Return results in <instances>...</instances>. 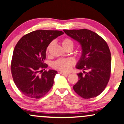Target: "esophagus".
I'll use <instances>...</instances> for the list:
<instances>
[{
	"mask_svg": "<svg viewBox=\"0 0 124 124\" xmlns=\"http://www.w3.org/2000/svg\"><path fill=\"white\" fill-rule=\"evenodd\" d=\"M60 73L61 74H62V75H65V76H69L70 74L69 73H65V72H62V71H61L60 72Z\"/></svg>",
	"mask_w": 124,
	"mask_h": 124,
	"instance_id": "esophagus-1",
	"label": "esophagus"
}]
</instances>
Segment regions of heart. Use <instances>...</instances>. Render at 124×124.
Segmentation results:
<instances>
[{"label": "heart", "mask_w": 124, "mask_h": 124, "mask_svg": "<svg viewBox=\"0 0 124 124\" xmlns=\"http://www.w3.org/2000/svg\"><path fill=\"white\" fill-rule=\"evenodd\" d=\"M53 44V42H51L46 48V52L47 54H48L50 48ZM62 44L65 49L68 47H72L73 48L74 41L70 38H65L62 40ZM74 64H75V61L72 58H60L53 62L52 63V66L58 70L68 71L71 69Z\"/></svg>", "instance_id": "obj_1"}]
</instances>
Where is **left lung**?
<instances>
[{
    "label": "left lung",
    "mask_w": 124,
    "mask_h": 124,
    "mask_svg": "<svg viewBox=\"0 0 124 124\" xmlns=\"http://www.w3.org/2000/svg\"><path fill=\"white\" fill-rule=\"evenodd\" d=\"M63 31L82 47V55L76 68L88 71L77 74L79 80L73 87L74 91L84 99L98 96L106 87L111 75V53L107 43L88 29Z\"/></svg>",
    "instance_id": "1"
}]
</instances>
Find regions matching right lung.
Wrapping results in <instances>:
<instances>
[{
	"instance_id": "right-lung-1",
	"label": "right lung",
	"mask_w": 124,
	"mask_h": 124,
	"mask_svg": "<svg viewBox=\"0 0 124 124\" xmlns=\"http://www.w3.org/2000/svg\"><path fill=\"white\" fill-rule=\"evenodd\" d=\"M63 32L61 31L37 30L23 36L13 51L11 71L18 89L25 96L40 99L50 90L57 71H44L48 65L46 48Z\"/></svg>"
}]
</instances>
